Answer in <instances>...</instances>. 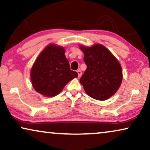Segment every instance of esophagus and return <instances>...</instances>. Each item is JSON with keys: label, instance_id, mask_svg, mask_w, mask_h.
I'll return each instance as SVG.
<instances>
[{"label": "esophagus", "instance_id": "1", "mask_svg": "<svg viewBox=\"0 0 150 150\" xmlns=\"http://www.w3.org/2000/svg\"><path fill=\"white\" fill-rule=\"evenodd\" d=\"M77 73H78V77H80L81 75V73H81V71L79 69V70H77Z\"/></svg>", "mask_w": 150, "mask_h": 150}]
</instances>
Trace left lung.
<instances>
[{"instance_id":"1","label":"left lung","mask_w":150,"mask_h":150,"mask_svg":"<svg viewBox=\"0 0 150 150\" xmlns=\"http://www.w3.org/2000/svg\"><path fill=\"white\" fill-rule=\"evenodd\" d=\"M83 60L87 66L79 81L92 98L103 101L112 96L122 81L121 64L108 50L101 45L92 47L81 46Z\"/></svg>"}]
</instances>
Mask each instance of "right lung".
I'll return each mask as SVG.
<instances>
[{
    "label": "right lung",
    "mask_w": 150,
    "mask_h": 150,
    "mask_svg": "<svg viewBox=\"0 0 150 150\" xmlns=\"http://www.w3.org/2000/svg\"><path fill=\"white\" fill-rule=\"evenodd\" d=\"M62 47L47 46L38 57L31 71L32 85L38 93L54 97L78 74L71 71Z\"/></svg>",
    "instance_id": "right-lung-1"
}]
</instances>
